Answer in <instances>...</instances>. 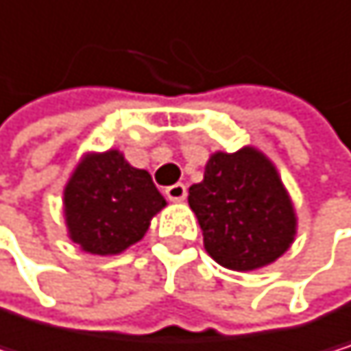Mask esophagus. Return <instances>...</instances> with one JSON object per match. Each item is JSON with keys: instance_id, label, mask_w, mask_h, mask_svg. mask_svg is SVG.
Instances as JSON below:
<instances>
[{"instance_id": "34e87169", "label": "esophagus", "mask_w": 351, "mask_h": 351, "mask_svg": "<svg viewBox=\"0 0 351 351\" xmlns=\"http://www.w3.org/2000/svg\"><path fill=\"white\" fill-rule=\"evenodd\" d=\"M166 197L170 202H183L187 197V187L183 183H174V185L166 187Z\"/></svg>"}]
</instances>
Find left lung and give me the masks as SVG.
I'll use <instances>...</instances> for the list:
<instances>
[{"mask_svg":"<svg viewBox=\"0 0 351 351\" xmlns=\"http://www.w3.org/2000/svg\"><path fill=\"white\" fill-rule=\"evenodd\" d=\"M210 257L234 271L265 267L285 254L297 234V213L271 160L254 147L215 152L204 181L189 187Z\"/></svg>","mask_w":351,"mask_h":351,"instance_id":"8db88e82","label":"left lung"}]
</instances>
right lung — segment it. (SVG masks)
I'll list each match as a JSON object with an SVG mask.
<instances>
[{
    "label": "right lung",
    "mask_w": 351,
    "mask_h": 351,
    "mask_svg": "<svg viewBox=\"0 0 351 351\" xmlns=\"http://www.w3.org/2000/svg\"><path fill=\"white\" fill-rule=\"evenodd\" d=\"M166 206L147 170L126 162L119 149L86 154L62 191L69 238L90 254H119L147 234Z\"/></svg>",
    "instance_id": "add662e5"
}]
</instances>
